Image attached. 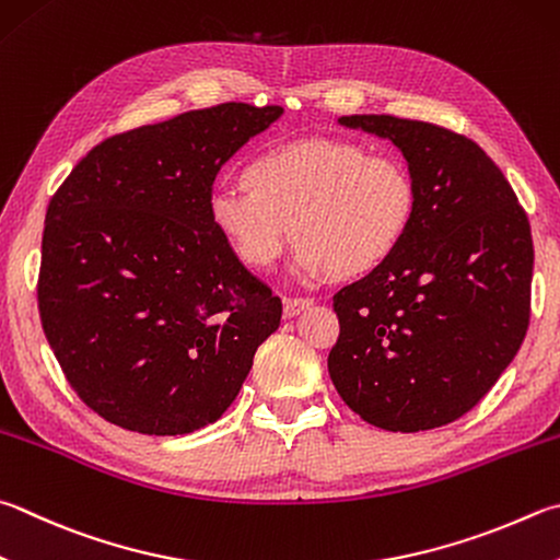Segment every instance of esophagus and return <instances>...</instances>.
I'll return each mask as SVG.
<instances>
[{"label":"esophagus","mask_w":560,"mask_h":560,"mask_svg":"<svg viewBox=\"0 0 560 560\" xmlns=\"http://www.w3.org/2000/svg\"><path fill=\"white\" fill-rule=\"evenodd\" d=\"M311 306H313L311 299H283V315H287V318H293V315H299Z\"/></svg>","instance_id":"esophagus-1"}]
</instances>
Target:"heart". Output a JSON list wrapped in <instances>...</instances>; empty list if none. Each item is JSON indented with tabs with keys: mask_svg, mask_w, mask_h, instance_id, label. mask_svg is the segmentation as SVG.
<instances>
[{
	"mask_svg": "<svg viewBox=\"0 0 560 560\" xmlns=\"http://www.w3.org/2000/svg\"><path fill=\"white\" fill-rule=\"evenodd\" d=\"M247 190L210 196L212 228L249 269H269L299 237L291 273L301 281L377 269L401 245L416 212L409 171L338 139H301L259 154Z\"/></svg>",
	"mask_w": 560,
	"mask_h": 560,
	"instance_id": "1",
	"label": "heart"
}]
</instances>
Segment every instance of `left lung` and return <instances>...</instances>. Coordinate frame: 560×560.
<instances>
[{
    "label": "left lung",
    "mask_w": 560,
    "mask_h": 560,
    "mask_svg": "<svg viewBox=\"0 0 560 560\" xmlns=\"http://www.w3.org/2000/svg\"><path fill=\"white\" fill-rule=\"evenodd\" d=\"M338 125L401 151L416 212L392 257L335 293L330 380L377 429H439L470 411L522 348L532 228L502 171L467 137L389 115Z\"/></svg>",
    "instance_id": "8db88e82"
}]
</instances>
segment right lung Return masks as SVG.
<instances>
[{"label":"right lung","mask_w":560,"mask_h":560,"mask_svg":"<svg viewBox=\"0 0 560 560\" xmlns=\"http://www.w3.org/2000/svg\"><path fill=\"white\" fill-rule=\"evenodd\" d=\"M283 115L225 103L97 144L48 202L38 311L66 380L105 421L147 435L215 423L281 299L212 228L220 168Z\"/></svg>","instance_id":"add662e5"}]
</instances>
